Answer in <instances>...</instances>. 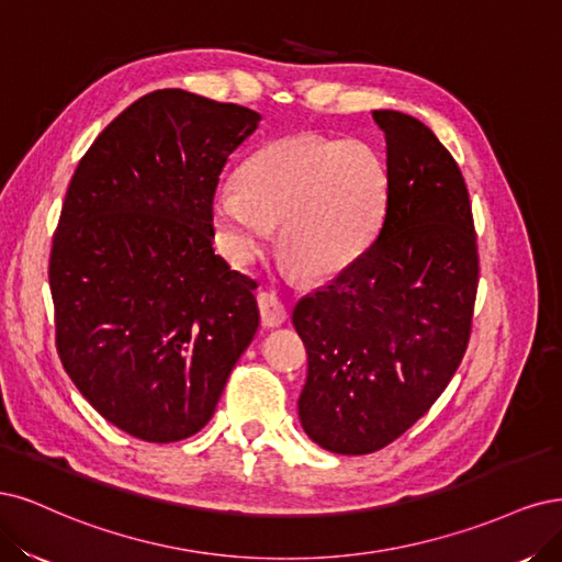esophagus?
I'll use <instances>...</instances> for the list:
<instances>
[{
	"label": "esophagus",
	"instance_id": "1",
	"mask_svg": "<svg viewBox=\"0 0 562 562\" xmlns=\"http://www.w3.org/2000/svg\"><path fill=\"white\" fill-rule=\"evenodd\" d=\"M257 301H259V311H261V322L266 324V327H282L289 317L286 305L273 292H261L257 296Z\"/></svg>",
	"mask_w": 562,
	"mask_h": 562
}]
</instances>
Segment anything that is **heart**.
<instances>
[{
  "instance_id": "obj_1",
  "label": "heart",
  "mask_w": 562,
  "mask_h": 562,
  "mask_svg": "<svg viewBox=\"0 0 562 562\" xmlns=\"http://www.w3.org/2000/svg\"><path fill=\"white\" fill-rule=\"evenodd\" d=\"M390 207V170L367 142L292 135L270 142L222 184L210 224L222 255L245 266L278 229V257L307 280H331L378 240Z\"/></svg>"
}]
</instances>
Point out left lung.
I'll return each mask as SVG.
<instances>
[{
	"label": "left lung",
	"mask_w": 562,
	"mask_h": 562,
	"mask_svg": "<svg viewBox=\"0 0 562 562\" xmlns=\"http://www.w3.org/2000/svg\"><path fill=\"white\" fill-rule=\"evenodd\" d=\"M390 207L373 247L294 307L307 350L299 420L317 446L367 456L439 400L472 331L479 255L458 162L425 123L375 110Z\"/></svg>",
	"instance_id": "left-lung-1"
}]
</instances>
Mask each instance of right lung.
<instances>
[{"label": "right lung", "mask_w": 562, "mask_h": 562, "mask_svg": "<svg viewBox=\"0 0 562 562\" xmlns=\"http://www.w3.org/2000/svg\"><path fill=\"white\" fill-rule=\"evenodd\" d=\"M261 114L179 88L90 144L53 235L58 355L104 420L149 443L201 431L259 329L257 282L214 255L210 203Z\"/></svg>", "instance_id": "1"}]
</instances>
